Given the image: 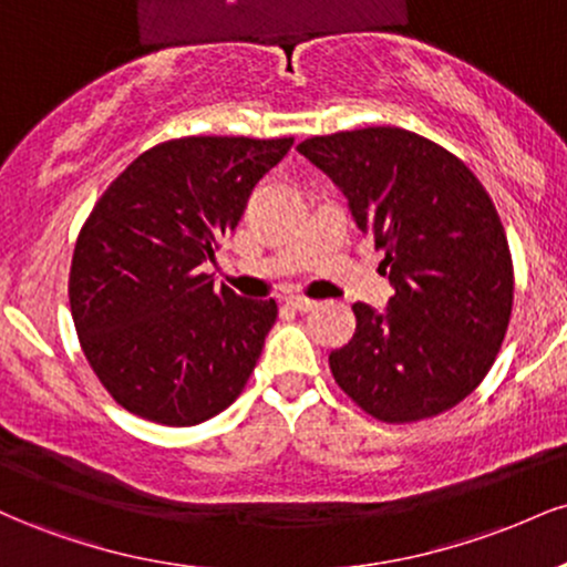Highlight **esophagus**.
<instances>
[{
    "label": "esophagus",
    "instance_id": "34e87169",
    "mask_svg": "<svg viewBox=\"0 0 567 567\" xmlns=\"http://www.w3.org/2000/svg\"><path fill=\"white\" fill-rule=\"evenodd\" d=\"M288 306L296 311H311L317 306V301H311V298H303V296H292L288 298Z\"/></svg>",
    "mask_w": 567,
    "mask_h": 567
}]
</instances>
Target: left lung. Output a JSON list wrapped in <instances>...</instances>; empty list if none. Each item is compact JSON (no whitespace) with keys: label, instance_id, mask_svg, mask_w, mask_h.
<instances>
[{"label":"left lung","instance_id":"1","mask_svg":"<svg viewBox=\"0 0 567 567\" xmlns=\"http://www.w3.org/2000/svg\"><path fill=\"white\" fill-rule=\"evenodd\" d=\"M298 154L341 188L394 288L383 311L351 306L354 336L330 351L336 383L386 424L458 405L496 362L512 317V256L493 199L458 157L402 127L317 135Z\"/></svg>","mask_w":567,"mask_h":567}]
</instances>
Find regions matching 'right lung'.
Listing matches in <instances>:
<instances>
[{
	"mask_svg": "<svg viewBox=\"0 0 567 567\" xmlns=\"http://www.w3.org/2000/svg\"><path fill=\"white\" fill-rule=\"evenodd\" d=\"M292 138L192 135L127 165L84 220L69 275L76 336L130 413L194 426L237 400L277 320L275 298L216 288L205 264Z\"/></svg>",
	"mask_w": 567,
	"mask_h": 567,
	"instance_id": "1",
	"label": "right lung"
}]
</instances>
